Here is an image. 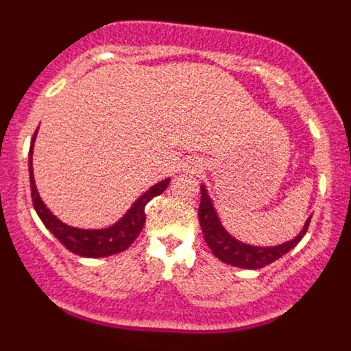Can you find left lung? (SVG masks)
<instances>
[{
    "label": "left lung",
    "instance_id": "8db88e82",
    "mask_svg": "<svg viewBox=\"0 0 351 351\" xmlns=\"http://www.w3.org/2000/svg\"><path fill=\"white\" fill-rule=\"evenodd\" d=\"M198 221L202 226L204 239H206L207 246L214 253L216 258L221 262L234 265V267L241 269H262L269 263L276 262L283 255H287L288 251L293 250L297 244L300 243V239L304 234L308 232V226L311 218L306 221L304 230L297 235L295 239H291L288 243L281 244V246L274 247H258V246H250V244H243L241 241L232 237L228 232L223 228L219 223L218 214L214 210L213 202H210L209 195H207L206 188H200V207H198Z\"/></svg>",
    "mask_w": 351,
    "mask_h": 351
}]
</instances>
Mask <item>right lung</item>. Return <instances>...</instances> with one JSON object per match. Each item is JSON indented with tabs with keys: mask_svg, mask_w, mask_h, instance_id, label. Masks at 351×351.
Segmentation results:
<instances>
[{
	"mask_svg": "<svg viewBox=\"0 0 351 351\" xmlns=\"http://www.w3.org/2000/svg\"><path fill=\"white\" fill-rule=\"evenodd\" d=\"M36 135V132H35ZM33 135V141H35ZM33 141H31L29 149V184H31V198H33V207H35L36 214L40 216L42 223L47 226L49 230L54 234V237L63 244L66 250H70L75 255L86 256V258H101V256H110L126 251L133 244V241L137 239V235L142 232V226L145 223V206L149 200H153L154 197L161 195L167 190L170 179L158 182L151 190L145 191L137 202L133 204L128 214H125V218L117 221L116 225L108 226V228H101V230H80V228H73L60 219L52 216L49 209L43 206L42 198H40L38 191H36L35 179H33V169H31V154H33Z\"/></svg>",
	"mask_w": 351,
	"mask_h": 351,
	"instance_id": "add662e5",
	"label": "right lung"
}]
</instances>
